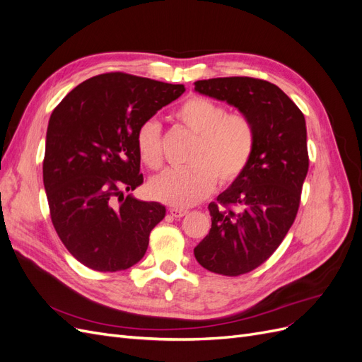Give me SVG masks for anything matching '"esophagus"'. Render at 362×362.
I'll use <instances>...</instances> for the list:
<instances>
[{
  "label": "esophagus",
  "instance_id": "34e87169",
  "mask_svg": "<svg viewBox=\"0 0 362 362\" xmlns=\"http://www.w3.org/2000/svg\"><path fill=\"white\" fill-rule=\"evenodd\" d=\"M169 213L172 217L180 218V217H184L185 214H187V210H181V208H170Z\"/></svg>",
  "mask_w": 362,
  "mask_h": 362
}]
</instances>
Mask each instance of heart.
<instances>
[{"mask_svg": "<svg viewBox=\"0 0 362 362\" xmlns=\"http://www.w3.org/2000/svg\"><path fill=\"white\" fill-rule=\"evenodd\" d=\"M173 116L196 137L187 158L190 168L163 173L149 182L148 192L157 201L187 208L210 196L216 184L226 189L243 177L255 152L257 129L247 115L228 113L225 105L205 96L187 98ZM136 146L148 169H161L163 140L157 120L140 124Z\"/></svg>", "mask_w": 362, "mask_h": 362, "instance_id": "heart-1", "label": "heart"}]
</instances>
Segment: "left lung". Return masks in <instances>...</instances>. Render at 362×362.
Segmentation results:
<instances>
[{"label":"left lung","instance_id":"obj_1","mask_svg":"<svg viewBox=\"0 0 362 362\" xmlns=\"http://www.w3.org/2000/svg\"><path fill=\"white\" fill-rule=\"evenodd\" d=\"M194 90L237 107L257 129L249 168L208 205L211 229L194 247L204 269L240 276L272 257L298 214L310 166L305 117L278 86L252 76L199 80Z\"/></svg>","mask_w":362,"mask_h":362}]
</instances>
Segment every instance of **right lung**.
Returning <instances> with one entry per match:
<instances>
[{
	"label": "right lung",
	"mask_w": 362,
	"mask_h": 362,
	"mask_svg": "<svg viewBox=\"0 0 362 362\" xmlns=\"http://www.w3.org/2000/svg\"><path fill=\"white\" fill-rule=\"evenodd\" d=\"M184 92L182 84L108 72L83 81L54 108L43 185L57 235L86 267L119 272L144 258L166 208L124 194L144 184L136 133Z\"/></svg>",
	"instance_id": "obj_1"
}]
</instances>
